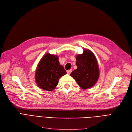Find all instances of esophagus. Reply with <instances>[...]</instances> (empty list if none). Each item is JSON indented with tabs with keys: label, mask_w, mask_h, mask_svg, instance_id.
Returning a JSON list of instances; mask_svg holds the SVG:
<instances>
[{
	"label": "esophagus",
	"mask_w": 132,
	"mask_h": 132,
	"mask_svg": "<svg viewBox=\"0 0 132 132\" xmlns=\"http://www.w3.org/2000/svg\"><path fill=\"white\" fill-rule=\"evenodd\" d=\"M72 70H69L67 71V73L68 74H70L72 72Z\"/></svg>",
	"instance_id": "obj_1"
}]
</instances>
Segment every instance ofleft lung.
Instances as JSON below:
<instances>
[{"mask_svg": "<svg viewBox=\"0 0 132 132\" xmlns=\"http://www.w3.org/2000/svg\"><path fill=\"white\" fill-rule=\"evenodd\" d=\"M76 59L78 68L70 75L82 89L92 88L96 84L100 76L98 65L95 55L90 50L85 49L82 54L77 55Z\"/></svg>", "mask_w": 132, "mask_h": 132, "instance_id": "8db88e82", "label": "left lung"}]
</instances>
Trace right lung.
<instances>
[{"instance_id":"add662e5","label":"right lung","mask_w":132,"mask_h":132,"mask_svg":"<svg viewBox=\"0 0 132 132\" xmlns=\"http://www.w3.org/2000/svg\"><path fill=\"white\" fill-rule=\"evenodd\" d=\"M57 55L46 53L40 59L35 73V80L40 89L51 92L57 87L59 79L66 74Z\"/></svg>"}]
</instances>
